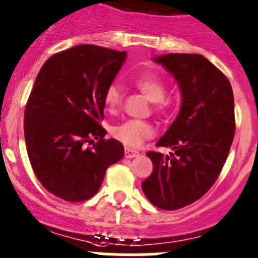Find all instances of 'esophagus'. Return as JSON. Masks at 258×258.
Returning a JSON list of instances; mask_svg holds the SVG:
<instances>
[{
  "instance_id": "esophagus-1",
  "label": "esophagus",
  "mask_w": 258,
  "mask_h": 258,
  "mask_svg": "<svg viewBox=\"0 0 258 258\" xmlns=\"http://www.w3.org/2000/svg\"><path fill=\"white\" fill-rule=\"evenodd\" d=\"M139 155L138 151L132 150V148H125V157L126 158H132V157H137Z\"/></svg>"
}]
</instances>
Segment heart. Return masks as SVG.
<instances>
[{"mask_svg": "<svg viewBox=\"0 0 258 258\" xmlns=\"http://www.w3.org/2000/svg\"><path fill=\"white\" fill-rule=\"evenodd\" d=\"M133 84L138 91L155 103L157 111H162L170 105V100L165 98L166 87L158 75L153 73H143L134 78ZM105 105L108 111H115L121 103V91L119 86L112 84L105 92ZM111 133L117 141L129 147H138L146 139L155 136V127L151 122L143 120H126V121L112 126Z\"/></svg>", "mask_w": 258, "mask_h": 258, "instance_id": "obj_1", "label": "heart"}]
</instances>
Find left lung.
Listing matches in <instances>:
<instances>
[{"mask_svg":"<svg viewBox=\"0 0 258 258\" xmlns=\"http://www.w3.org/2000/svg\"><path fill=\"white\" fill-rule=\"evenodd\" d=\"M153 61L178 82L181 107L156 143L174 153H147L153 171L142 189L152 205L171 211L200 200L220 175L235 133L234 96L228 78L202 55L167 53Z\"/></svg>","mask_w":258,"mask_h":258,"instance_id":"1","label":"left lung"}]
</instances>
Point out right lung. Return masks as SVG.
Masks as SVG:
<instances>
[{
    "instance_id": "add662e5",
    "label": "right lung",
    "mask_w": 258,
    "mask_h": 258,
    "mask_svg": "<svg viewBox=\"0 0 258 258\" xmlns=\"http://www.w3.org/2000/svg\"><path fill=\"white\" fill-rule=\"evenodd\" d=\"M125 57V51L80 44L51 56L38 73L25 106V143L37 179L61 200L93 197L107 167L124 156L119 141L105 139L101 121L105 92Z\"/></svg>"
}]
</instances>
